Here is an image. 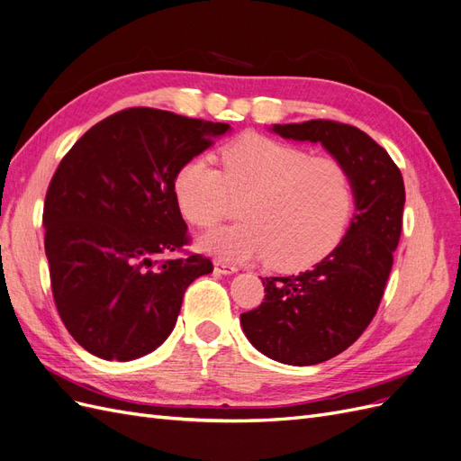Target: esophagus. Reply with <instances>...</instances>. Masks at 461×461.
Listing matches in <instances>:
<instances>
[{
    "mask_svg": "<svg viewBox=\"0 0 461 461\" xmlns=\"http://www.w3.org/2000/svg\"><path fill=\"white\" fill-rule=\"evenodd\" d=\"M214 272H216V274H221V276H231V274L240 272V268H237V266L221 262V260H216V262H214Z\"/></svg>",
    "mask_w": 461,
    "mask_h": 461,
    "instance_id": "1",
    "label": "esophagus"
}]
</instances>
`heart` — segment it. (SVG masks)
Instances as JSON below:
<instances>
[{
  "mask_svg": "<svg viewBox=\"0 0 461 461\" xmlns=\"http://www.w3.org/2000/svg\"><path fill=\"white\" fill-rule=\"evenodd\" d=\"M221 167L193 157L174 177V197L193 226L211 228L233 197H245L243 221L201 237L221 262L268 258L274 268L314 264L340 241L354 209V185L343 162L310 157L301 147L249 133L221 151Z\"/></svg>",
  "mask_w": 461,
  "mask_h": 461,
  "instance_id": "heart-1",
  "label": "heart"
}]
</instances>
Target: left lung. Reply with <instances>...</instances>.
Returning a JSON list of instances; mask_svg holds the SVG:
<instances>
[{"mask_svg":"<svg viewBox=\"0 0 461 461\" xmlns=\"http://www.w3.org/2000/svg\"><path fill=\"white\" fill-rule=\"evenodd\" d=\"M284 140L320 143L343 162L354 214L343 240L310 270L260 277L264 303L241 314L250 345L289 366H314L347 350L374 320L402 231L404 180L366 131L333 121L274 124Z\"/></svg>","mask_w":461,"mask_h":461,"instance_id":"left-lung-1","label":"left lung"}]
</instances>
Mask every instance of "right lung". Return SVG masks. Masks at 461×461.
I'll return each instance as SVG.
<instances>
[{
  "label": "right lung",
  "mask_w": 461,
  "mask_h": 461,
  "mask_svg": "<svg viewBox=\"0 0 461 461\" xmlns=\"http://www.w3.org/2000/svg\"><path fill=\"white\" fill-rule=\"evenodd\" d=\"M231 128L158 109L97 122L59 165L43 204L53 299L77 343L103 360L130 362L172 333L185 289L212 272L180 250L187 226L174 177Z\"/></svg>",
  "instance_id": "right-lung-1"
}]
</instances>
